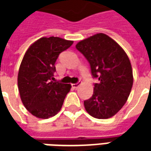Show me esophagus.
<instances>
[{"mask_svg":"<svg viewBox=\"0 0 151 151\" xmlns=\"http://www.w3.org/2000/svg\"><path fill=\"white\" fill-rule=\"evenodd\" d=\"M79 86H80L79 82H78V83H73V84H72V87H73V88H78Z\"/></svg>","mask_w":151,"mask_h":151,"instance_id":"esophagus-1","label":"esophagus"}]
</instances>
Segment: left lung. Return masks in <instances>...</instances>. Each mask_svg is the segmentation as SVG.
<instances>
[{
	"mask_svg": "<svg viewBox=\"0 0 151 151\" xmlns=\"http://www.w3.org/2000/svg\"><path fill=\"white\" fill-rule=\"evenodd\" d=\"M76 48L90 63L92 76L99 78L91 98L84 101L86 111L98 119L113 116L126 103L133 86V69L127 54L103 33L80 41Z\"/></svg>",
	"mask_w": 151,
	"mask_h": 151,
	"instance_id": "1",
	"label": "left lung"
}]
</instances>
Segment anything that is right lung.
Listing matches in <instances>:
<instances>
[{"label": "right lung", "mask_w": 151, "mask_h": 151, "mask_svg": "<svg viewBox=\"0 0 151 151\" xmlns=\"http://www.w3.org/2000/svg\"><path fill=\"white\" fill-rule=\"evenodd\" d=\"M73 43L59 37H43L25 53L18 70V91L24 107L35 116L47 119L62 108L71 85L54 81L53 73L60 53Z\"/></svg>", "instance_id": "add662e5"}]
</instances>
